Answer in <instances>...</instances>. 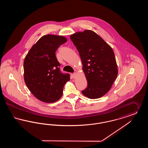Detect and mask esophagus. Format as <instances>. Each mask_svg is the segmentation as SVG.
Instances as JSON below:
<instances>
[{"instance_id":"34e87169","label":"esophagus","mask_w":148,"mask_h":148,"mask_svg":"<svg viewBox=\"0 0 148 148\" xmlns=\"http://www.w3.org/2000/svg\"><path fill=\"white\" fill-rule=\"evenodd\" d=\"M76 75H77V73H74L73 74V77H74V78L76 77Z\"/></svg>"}]
</instances>
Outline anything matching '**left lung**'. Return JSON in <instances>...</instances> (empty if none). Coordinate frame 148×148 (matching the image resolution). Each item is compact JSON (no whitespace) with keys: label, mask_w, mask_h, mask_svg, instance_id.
<instances>
[{"label":"left lung","mask_w":148,"mask_h":148,"mask_svg":"<svg viewBox=\"0 0 148 148\" xmlns=\"http://www.w3.org/2000/svg\"><path fill=\"white\" fill-rule=\"evenodd\" d=\"M70 36L79 51L88 82L82 94L89 99L102 97L110 90L118 74L113 50L90 30L77 32Z\"/></svg>","instance_id":"8db88e82"}]
</instances>
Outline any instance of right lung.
Listing matches in <instances>:
<instances>
[{"label":"right lung","instance_id":"right-lung-1","mask_svg":"<svg viewBox=\"0 0 148 148\" xmlns=\"http://www.w3.org/2000/svg\"><path fill=\"white\" fill-rule=\"evenodd\" d=\"M67 41L62 35L42 36L29 51L24 61V79L30 92L44 103H54L63 95L69 74H62L56 51Z\"/></svg>","mask_w":148,"mask_h":148}]
</instances>
